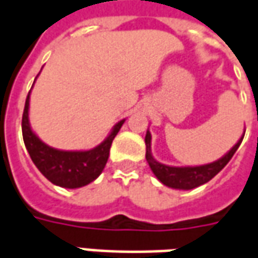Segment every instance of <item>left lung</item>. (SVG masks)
I'll list each match as a JSON object with an SVG mask.
<instances>
[{
	"instance_id": "left-lung-1",
	"label": "left lung",
	"mask_w": 258,
	"mask_h": 258,
	"mask_svg": "<svg viewBox=\"0 0 258 258\" xmlns=\"http://www.w3.org/2000/svg\"><path fill=\"white\" fill-rule=\"evenodd\" d=\"M244 138V133L241 135V138L237 140V143L234 145L229 152L222 156L221 159L208 163V164H202V166H185V167H174L163 164L153 157L152 154V135L147 129L146 138H145V143H146V160L149 166L152 168L153 174L157 177V180L164 184L168 188H174V189H192L197 186L207 184L208 181L212 180L216 174L221 171L223 167L226 166L233 157L236 150L240 146L241 140Z\"/></svg>"
}]
</instances>
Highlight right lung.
<instances>
[{
	"label": "right lung",
	"instance_id": "add662e5",
	"mask_svg": "<svg viewBox=\"0 0 258 258\" xmlns=\"http://www.w3.org/2000/svg\"><path fill=\"white\" fill-rule=\"evenodd\" d=\"M39 76V74H37ZM36 80V78H35ZM35 84V83H33ZM33 87V85H32ZM32 91V90H31ZM31 91L26 97L22 115V135L25 147L31 156L33 164L54 185L61 188H80L97 180L105 167L112 140L118 135L125 119L119 120L112 127L111 133L98 146L90 150H60L46 145L32 131L29 122V99Z\"/></svg>",
	"mask_w": 258,
	"mask_h": 258
}]
</instances>
